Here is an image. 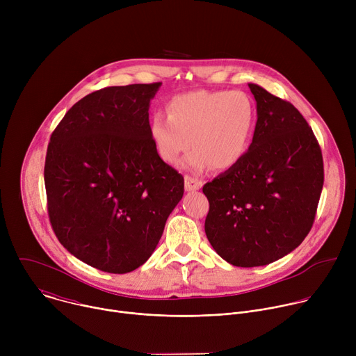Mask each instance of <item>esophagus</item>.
<instances>
[{
  "instance_id": "34e87169",
  "label": "esophagus",
  "mask_w": 356,
  "mask_h": 356,
  "mask_svg": "<svg viewBox=\"0 0 356 356\" xmlns=\"http://www.w3.org/2000/svg\"><path fill=\"white\" fill-rule=\"evenodd\" d=\"M201 186H202L201 180H198L193 176H188V175L184 177V187L187 191H195V190L201 188Z\"/></svg>"
}]
</instances>
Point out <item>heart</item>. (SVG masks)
<instances>
[{"instance_id":"1","label":"heart","mask_w":356,"mask_h":356,"mask_svg":"<svg viewBox=\"0 0 356 356\" xmlns=\"http://www.w3.org/2000/svg\"><path fill=\"white\" fill-rule=\"evenodd\" d=\"M166 115L149 121V135L159 158L175 165L188 149L184 165L194 172L234 168L246 154L255 107L243 91L195 90L170 97Z\"/></svg>"}]
</instances>
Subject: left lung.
Here are the masks:
<instances>
[{"mask_svg": "<svg viewBox=\"0 0 356 356\" xmlns=\"http://www.w3.org/2000/svg\"><path fill=\"white\" fill-rule=\"evenodd\" d=\"M258 121L243 158L202 187L206 234L218 255L241 268L264 266L310 232L324 184L318 140L298 110L257 84Z\"/></svg>", "mask_w": 356, "mask_h": 356, "instance_id": "1", "label": "left lung"}]
</instances>
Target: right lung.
<instances>
[{
	"label": "right lung",
	"instance_id": "1",
	"mask_svg": "<svg viewBox=\"0 0 356 356\" xmlns=\"http://www.w3.org/2000/svg\"><path fill=\"white\" fill-rule=\"evenodd\" d=\"M162 83L97 90L66 113L44 161L47 214L84 264L128 273L154 253L184 193L149 135V101Z\"/></svg>",
	"mask_w": 356,
	"mask_h": 356
}]
</instances>
